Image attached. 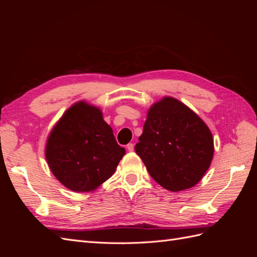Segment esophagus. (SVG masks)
I'll return each mask as SVG.
<instances>
[{"label":"esophagus","instance_id":"1","mask_svg":"<svg viewBox=\"0 0 257 257\" xmlns=\"http://www.w3.org/2000/svg\"><path fill=\"white\" fill-rule=\"evenodd\" d=\"M126 149H127V151H130V152H133V151H134V144H128V145L126 146Z\"/></svg>","mask_w":257,"mask_h":257}]
</instances>
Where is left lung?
Listing matches in <instances>:
<instances>
[{
  "label": "left lung",
  "instance_id": "1",
  "mask_svg": "<svg viewBox=\"0 0 257 257\" xmlns=\"http://www.w3.org/2000/svg\"><path fill=\"white\" fill-rule=\"evenodd\" d=\"M135 151L163 188L180 192L196 185L211 164L213 137L192 109L165 96L148 110Z\"/></svg>",
  "mask_w": 257,
  "mask_h": 257
}]
</instances>
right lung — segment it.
<instances>
[{"label":"right lung","mask_w":257,"mask_h":257,"mask_svg":"<svg viewBox=\"0 0 257 257\" xmlns=\"http://www.w3.org/2000/svg\"><path fill=\"white\" fill-rule=\"evenodd\" d=\"M125 149L98 107L72 105L49 133L45 157L53 176L74 192H92L115 172Z\"/></svg>","instance_id":"right-lung-1"}]
</instances>
